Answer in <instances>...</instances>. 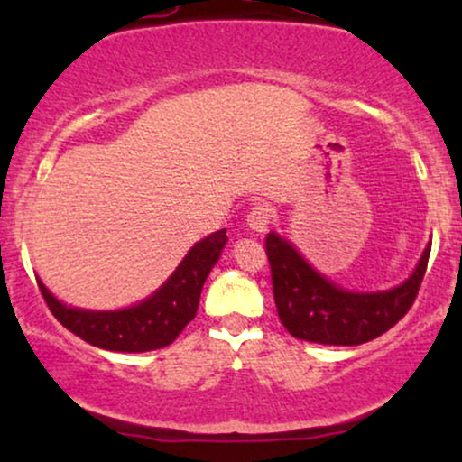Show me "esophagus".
<instances>
[{"label":"esophagus","instance_id":"obj_1","mask_svg":"<svg viewBox=\"0 0 462 462\" xmlns=\"http://www.w3.org/2000/svg\"><path fill=\"white\" fill-rule=\"evenodd\" d=\"M272 219H273V213L272 208H269V204H264V201H261V204H254L247 213V226L252 227L254 232H258V235H264V232H267Z\"/></svg>","mask_w":462,"mask_h":462}]
</instances>
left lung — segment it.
<instances>
[{
    "label": "left lung",
    "mask_w": 462,
    "mask_h": 462,
    "mask_svg": "<svg viewBox=\"0 0 462 462\" xmlns=\"http://www.w3.org/2000/svg\"><path fill=\"white\" fill-rule=\"evenodd\" d=\"M432 243L400 286L354 293L332 284L275 232L264 238L278 317L291 337L321 346H360L378 338L411 310L426 275Z\"/></svg>",
    "instance_id": "left-lung-1"
}]
</instances>
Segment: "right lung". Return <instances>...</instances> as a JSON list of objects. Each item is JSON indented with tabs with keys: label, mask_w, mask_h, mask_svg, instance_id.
Segmentation results:
<instances>
[{
	"label": "right lung",
	"mask_w": 462,
	"mask_h": 462,
	"mask_svg": "<svg viewBox=\"0 0 462 462\" xmlns=\"http://www.w3.org/2000/svg\"><path fill=\"white\" fill-rule=\"evenodd\" d=\"M226 241V230L201 238L156 293L124 310L71 309L58 301L41 280L39 289L51 315L82 341L110 352H152L176 341L195 319L201 289Z\"/></svg>",
	"instance_id": "obj_1"
}]
</instances>
